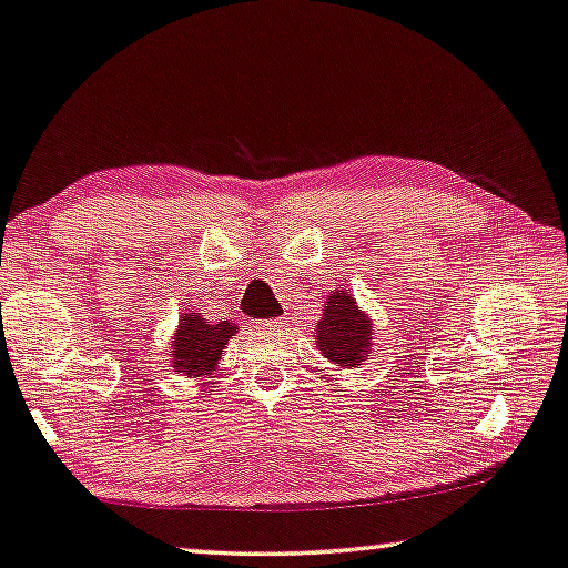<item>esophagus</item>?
Listing matches in <instances>:
<instances>
[{
  "mask_svg": "<svg viewBox=\"0 0 568 568\" xmlns=\"http://www.w3.org/2000/svg\"><path fill=\"white\" fill-rule=\"evenodd\" d=\"M267 328V332H283V328L287 326V321L285 318H270V321H265V324H262Z\"/></svg>",
  "mask_w": 568,
  "mask_h": 568,
  "instance_id": "34e87169",
  "label": "esophagus"
}]
</instances>
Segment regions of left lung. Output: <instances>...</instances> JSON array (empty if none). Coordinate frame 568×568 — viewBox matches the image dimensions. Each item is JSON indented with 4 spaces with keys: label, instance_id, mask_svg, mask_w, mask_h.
<instances>
[{
    "label": "left lung",
    "instance_id": "8db88e82",
    "mask_svg": "<svg viewBox=\"0 0 568 568\" xmlns=\"http://www.w3.org/2000/svg\"><path fill=\"white\" fill-rule=\"evenodd\" d=\"M372 324L369 313L357 306V298L342 287L326 295L324 313H321L318 326L313 328L316 346L332 365L342 369H352L362 365L372 352Z\"/></svg>",
    "mask_w": 568,
    "mask_h": 568
}]
</instances>
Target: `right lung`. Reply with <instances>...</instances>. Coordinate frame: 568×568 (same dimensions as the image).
Wrapping results in <instances>:
<instances>
[{
  "label": "right lung",
  "mask_w": 568,
  "mask_h": 568,
  "mask_svg": "<svg viewBox=\"0 0 568 568\" xmlns=\"http://www.w3.org/2000/svg\"><path fill=\"white\" fill-rule=\"evenodd\" d=\"M236 334L232 321H216L211 324L201 313H183L171 342V367L175 375L203 377L216 369L222 359L224 346Z\"/></svg>",
  "instance_id": "add662e5"
}]
</instances>
